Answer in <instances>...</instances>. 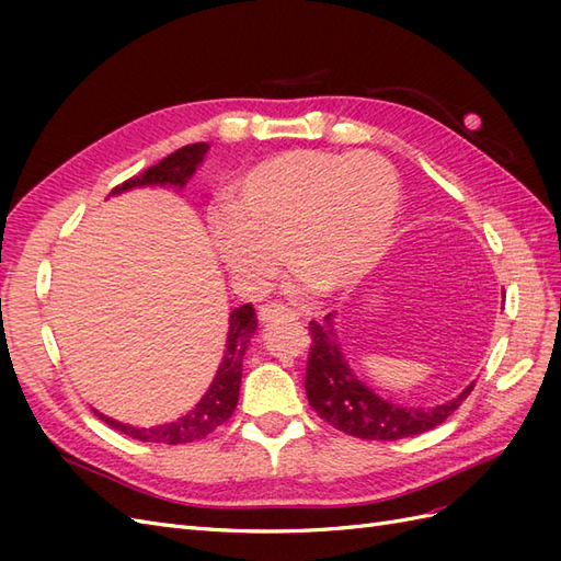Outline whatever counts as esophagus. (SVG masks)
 <instances>
[{
	"instance_id": "34e87169",
	"label": "esophagus",
	"mask_w": 561,
	"mask_h": 561,
	"mask_svg": "<svg viewBox=\"0 0 561 561\" xmlns=\"http://www.w3.org/2000/svg\"><path fill=\"white\" fill-rule=\"evenodd\" d=\"M283 320H297V313L285 309L283 304H264V307L260 309L262 325H276V322H283Z\"/></svg>"
}]
</instances>
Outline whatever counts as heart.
<instances>
[{
  "instance_id": "obj_1",
  "label": "heart",
  "mask_w": 561,
  "mask_h": 561,
  "mask_svg": "<svg viewBox=\"0 0 561 561\" xmlns=\"http://www.w3.org/2000/svg\"><path fill=\"white\" fill-rule=\"evenodd\" d=\"M398 175L377 154L293 149L241 178L210 215L213 241L236 287L257 295L285 266L336 295L358 285L388 252L398 222Z\"/></svg>"
}]
</instances>
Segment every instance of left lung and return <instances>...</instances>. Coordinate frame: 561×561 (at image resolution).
Returning a JSON list of instances; mask_svg holds the SVG:
<instances>
[{
	"instance_id": "1",
	"label": "left lung",
	"mask_w": 561,
	"mask_h": 561,
	"mask_svg": "<svg viewBox=\"0 0 561 561\" xmlns=\"http://www.w3.org/2000/svg\"><path fill=\"white\" fill-rule=\"evenodd\" d=\"M334 313L311 320V351L307 365L309 404L330 426L360 439H402L426 433L445 423L470 396L466 386L454 400L435 407H402L388 402L365 386L351 369L336 334Z\"/></svg>"
}]
</instances>
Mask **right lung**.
<instances>
[{
  "instance_id": "right-lung-1",
  "label": "right lung",
  "mask_w": 561,
  "mask_h": 561,
  "mask_svg": "<svg viewBox=\"0 0 561 561\" xmlns=\"http://www.w3.org/2000/svg\"><path fill=\"white\" fill-rule=\"evenodd\" d=\"M208 145L206 142H196V145H186L178 151H173L171 157H165L157 165L147 168L142 175H135L126 180L124 184H118L112 190L110 196L124 194L130 190H140V186H173V190H184V184L192 180L196 173V168L203 163L208 154ZM257 330V316H254L252 304H243V307L233 309L229 313V332H227V346L222 363L217 367V375L213 383L208 386L206 396H203L190 412L182 414L175 421L161 423V426H151V428H138V426H128V423L114 421L112 416H105L103 412L93 410L100 419H103L107 426L114 431H122L130 435L133 439H140V443H163V445H184V443H194V439H201L210 435L217 426L233 414L236 404H239V390H241V377H243V355L250 346V336Z\"/></svg>"
}]
</instances>
